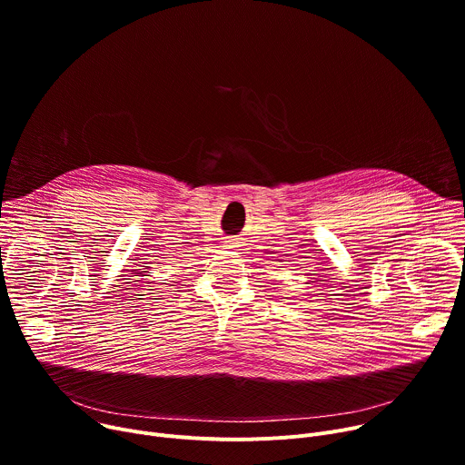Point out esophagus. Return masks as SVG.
I'll use <instances>...</instances> for the list:
<instances>
[{
	"instance_id": "esophagus-1",
	"label": "esophagus",
	"mask_w": 465,
	"mask_h": 465,
	"mask_svg": "<svg viewBox=\"0 0 465 465\" xmlns=\"http://www.w3.org/2000/svg\"><path fill=\"white\" fill-rule=\"evenodd\" d=\"M228 244H233V242H228Z\"/></svg>"
}]
</instances>
